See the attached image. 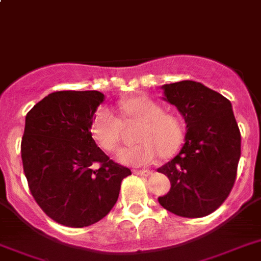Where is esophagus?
I'll return each mask as SVG.
<instances>
[{
	"mask_svg": "<svg viewBox=\"0 0 261 261\" xmlns=\"http://www.w3.org/2000/svg\"><path fill=\"white\" fill-rule=\"evenodd\" d=\"M135 174L139 175V176H150L152 172L150 171V170H135Z\"/></svg>",
	"mask_w": 261,
	"mask_h": 261,
	"instance_id": "obj_1",
	"label": "esophagus"
}]
</instances>
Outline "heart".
Here are the masks:
<instances>
[{
    "label": "heart",
    "instance_id": "obj_1",
    "mask_svg": "<svg viewBox=\"0 0 261 261\" xmlns=\"http://www.w3.org/2000/svg\"><path fill=\"white\" fill-rule=\"evenodd\" d=\"M117 114L107 107H100L94 114L90 133L99 147L107 152H115L119 148L122 128L124 124L142 123L133 147L123 148L118 154L120 163L127 166H148L159 155L162 158L174 156L185 143L186 128L180 118L175 114L164 113V109L151 98L139 97L122 99L118 103Z\"/></svg>",
    "mask_w": 261,
    "mask_h": 261
}]
</instances>
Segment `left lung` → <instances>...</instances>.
Returning <instances> with one entry per match:
<instances>
[{
    "instance_id": "left-lung-1",
    "label": "left lung",
    "mask_w": 261,
    "mask_h": 261,
    "mask_svg": "<svg viewBox=\"0 0 261 261\" xmlns=\"http://www.w3.org/2000/svg\"><path fill=\"white\" fill-rule=\"evenodd\" d=\"M187 123L186 143L176 156L158 168L170 179L167 195L158 199L183 218H203L218 210L235 185L240 159V130L231 102L194 81L162 86Z\"/></svg>"
}]
</instances>
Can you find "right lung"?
Instances as JSON below:
<instances>
[{
  "mask_svg": "<svg viewBox=\"0 0 261 261\" xmlns=\"http://www.w3.org/2000/svg\"><path fill=\"white\" fill-rule=\"evenodd\" d=\"M103 98L99 91H56L26 114L21 156L29 190L46 215L71 228L103 219L131 175L90 133Z\"/></svg>",
  "mask_w": 261,
  "mask_h": 261,
  "instance_id": "right-lung-1",
  "label": "right lung"
}]
</instances>
